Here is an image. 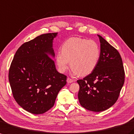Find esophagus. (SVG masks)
Masks as SVG:
<instances>
[{"mask_svg":"<svg viewBox=\"0 0 134 134\" xmlns=\"http://www.w3.org/2000/svg\"><path fill=\"white\" fill-rule=\"evenodd\" d=\"M66 81H67V82L68 83H70L73 82H74V80H73V79H72L70 78H68Z\"/></svg>","mask_w":134,"mask_h":134,"instance_id":"obj_1","label":"esophagus"}]
</instances>
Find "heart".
<instances>
[{
	"label": "heart",
	"mask_w": 134,
	"mask_h": 134,
	"mask_svg": "<svg viewBox=\"0 0 134 134\" xmlns=\"http://www.w3.org/2000/svg\"><path fill=\"white\" fill-rule=\"evenodd\" d=\"M100 57V49L97 43L78 37H71L65 42L61 51L56 56V61L61 73H64L69 66L74 75H86L96 67Z\"/></svg>",
	"instance_id": "1"
}]
</instances>
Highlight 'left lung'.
Here are the masks:
<instances>
[{
  "instance_id": "left-lung-1",
  "label": "left lung",
  "mask_w": 134,
  "mask_h": 134,
  "mask_svg": "<svg viewBox=\"0 0 134 134\" xmlns=\"http://www.w3.org/2000/svg\"><path fill=\"white\" fill-rule=\"evenodd\" d=\"M100 57L92 73L77 81L78 100L81 106L90 111L105 110L117 102L125 82L122 60L118 51L102 36Z\"/></svg>"
}]
</instances>
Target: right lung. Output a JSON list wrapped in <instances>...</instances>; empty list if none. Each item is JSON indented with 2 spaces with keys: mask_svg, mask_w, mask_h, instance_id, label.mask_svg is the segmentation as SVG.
<instances>
[{
  "mask_svg": "<svg viewBox=\"0 0 134 134\" xmlns=\"http://www.w3.org/2000/svg\"><path fill=\"white\" fill-rule=\"evenodd\" d=\"M57 32L42 34L24 43L10 64L9 82L17 104L32 114H40L55 104L66 76L57 71L53 40Z\"/></svg>",
  "mask_w": 134,
  "mask_h": 134,
  "instance_id": "right-lung-1",
  "label": "right lung"
}]
</instances>
